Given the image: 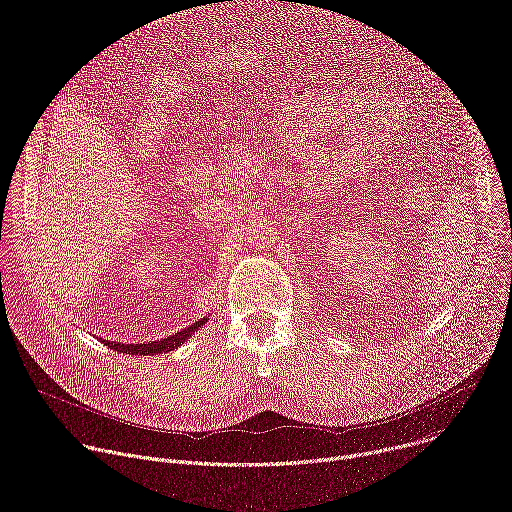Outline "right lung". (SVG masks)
I'll return each instance as SVG.
<instances>
[{
	"mask_svg": "<svg viewBox=\"0 0 512 512\" xmlns=\"http://www.w3.org/2000/svg\"><path fill=\"white\" fill-rule=\"evenodd\" d=\"M204 324V318L198 320L196 324L168 336V338H162L158 342H148V344H121V342H111V340H103L109 348L117 350V352H123V354H164V352H170L174 348H178L180 344L186 342V338L190 334H194L200 326Z\"/></svg>",
	"mask_w": 512,
	"mask_h": 512,
	"instance_id": "right-lung-1",
	"label": "right lung"
}]
</instances>
